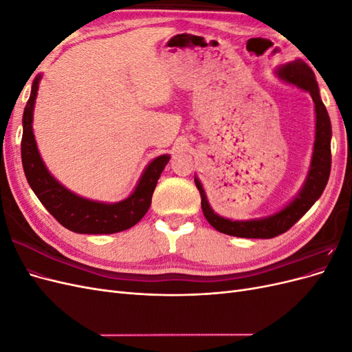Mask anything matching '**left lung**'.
Returning <instances> with one entry per match:
<instances>
[{"mask_svg": "<svg viewBox=\"0 0 352 352\" xmlns=\"http://www.w3.org/2000/svg\"><path fill=\"white\" fill-rule=\"evenodd\" d=\"M276 74L296 88L310 92L316 109V140L313 148L311 164L305 182L298 195L280 211L263 219L252 220H230L216 214L210 207L204 188L195 177V185L201 194V208L207 221L216 230L236 238H254L270 239L279 236L289 230L305 212L313 207L314 202L322 197L327 185L330 166H332V154H330V140H332V126L324 104L320 98V91L313 70L302 60H295L278 67Z\"/></svg>", "mask_w": 352, "mask_h": 352, "instance_id": "8db88e82", "label": "left lung"}]
</instances>
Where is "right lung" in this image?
<instances>
[{
    "mask_svg": "<svg viewBox=\"0 0 352 352\" xmlns=\"http://www.w3.org/2000/svg\"><path fill=\"white\" fill-rule=\"evenodd\" d=\"M39 80L41 76H36L32 83L30 97L23 111L22 163L29 186L50 211V214L72 232L102 235V233H116L135 226L151 206L157 180L168 163L170 155L164 154L154 158L144 170L133 192L123 201L105 204V202L91 201L73 194L72 190L57 182L47 170L39 155L34 131H32Z\"/></svg>",
    "mask_w": 352,
    "mask_h": 352,
    "instance_id": "right-lung-1",
    "label": "right lung"
}]
</instances>
